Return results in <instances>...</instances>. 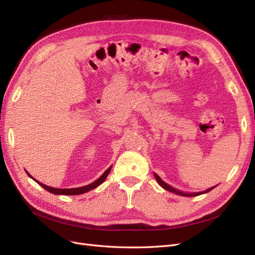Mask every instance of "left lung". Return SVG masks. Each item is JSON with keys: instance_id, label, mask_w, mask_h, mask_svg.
Wrapping results in <instances>:
<instances>
[{"instance_id": "left-lung-1", "label": "left lung", "mask_w": 255, "mask_h": 255, "mask_svg": "<svg viewBox=\"0 0 255 255\" xmlns=\"http://www.w3.org/2000/svg\"><path fill=\"white\" fill-rule=\"evenodd\" d=\"M155 175V178H156V180L158 181V183L160 184V186L164 189V190H166V191H170V192H172V193H175V194H178V195H181V196H190V197H192V196H197V195H200V194H204V193H207V192H210L211 191L212 189H214L215 187H212V188H210V189H208V190H206V191H204V192H198V193H183V192H180V191H178V190H176V189H174L173 187H171V186H169L168 183H165L163 180H161V178L158 176L157 174H154Z\"/></svg>"}]
</instances>
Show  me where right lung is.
<instances>
[{
  "label": "right lung",
  "instance_id": "right-lung-1",
  "mask_svg": "<svg viewBox=\"0 0 255 255\" xmlns=\"http://www.w3.org/2000/svg\"><path fill=\"white\" fill-rule=\"evenodd\" d=\"M111 169H112V166H110V168L102 174V176L99 177L97 180H95L94 182L87 184V186L81 187V188H74V189H57V188H51V187H48V186H46V184H43L42 182H40V181L36 180L34 178H32L31 175L28 172H26V173H27V175H28L30 178H32L37 183H39L41 187H43L44 189H45L48 192H50V193H54V194H57V195L58 194H60V195H79V194H83V193H85V192H89V191H91V190H93L95 188H97L99 184H101L105 179H107L109 173L111 172Z\"/></svg>",
  "mask_w": 255,
  "mask_h": 255
}]
</instances>
